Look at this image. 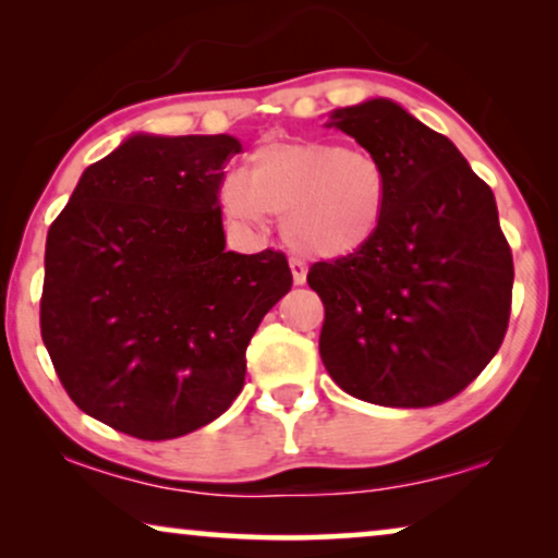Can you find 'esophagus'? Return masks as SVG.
<instances>
[{"label": "esophagus", "instance_id": "34e87169", "mask_svg": "<svg viewBox=\"0 0 558 558\" xmlns=\"http://www.w3.org/2000/svg\"><path fill=\"white\" fill-rule=\"evenodd\" d=\"M289 269H292V279L296 287L307 281V266H304V262H300V258H292V262H289Z\"/></svg>", "mask_w": 558, "mask_h": 558}]
</instances>
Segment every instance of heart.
Instances as JSON below:
<instances>
[{
    "label": "heart",
    "mask_w": 558,
    "mask_h": 558,
    "mask_svg": "<svg viewBox=\"0 0 558 558\" xmlns=\"http://www.w3.org/2000/svg\"><path fill=\"white\" fill-rule=\"evenodd\" d=\"M391 182L371 151L332 142H269L254 149L243 172L220 185V208L235 223L258 226L281 216V235L315 258L361 251L386 216Z\"/></svg>",
    "instance_id": "heart-1"
}]
</instances>
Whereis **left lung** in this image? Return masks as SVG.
Returning a JSON list of instances; mask_svg holds the SVG:
<instances>
[{
    "label": "left lung",
    "instance_id": "obj_1",
    "mask_svg": "<svg viewBox=\"0 0 558 558\" xmlns=\"http://www.w3.org/2000/svg\"><path fill=\"white\" fill-rule=\"evenodd\" d=\"M391 182L361 251L312 264L319 355L342 391L378 407H437L464 391L508 330L513 254L493 190L460 149L388 98L332 111Z\"/></svg>",
    "mask_w": 558,
    "mask_h": 558
}]
</instances>
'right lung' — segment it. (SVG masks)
<instances>
[{"instance_id": "1", "label": "right lung", "mask_w": 558, "mask_h": 558, "mask_svg": "<svg viewBox=\"0 0 558 558\" xmlns=\"http://www.w3.org/2000/svg\"><path fill=\"white\" fill-rule=\"evenodd\" d=\"M241 142L136 134L81 174L45 246L40 332L75 407L162 441L210 424L292 289L281 251H226L220 185Z\"/></svg>"}]
</instances>
